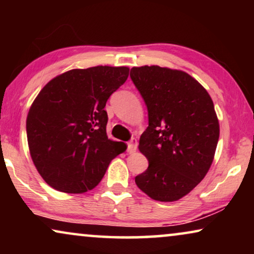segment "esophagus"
<instances>
[{
    "mask_svg": "<svg viewBox=\"0 0 254 254\" xmlns=\"http://www.w3.org/2000/svg\"><path fill=\"white\" fill-rule=\"evenodd\" d=\"M136 148H137V141L135 140V138H131V140L128 142L127 143V150L128 152H135L136 151Z\"/></svg>",
    "mask_w": 254,
    "mask_h": 254,
    "instance_id": "esophagus-1",
    "label": "esophagus"
}]
</instances>
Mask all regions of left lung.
I'll return each instance as SVG.
<instances>
[{
    "mask_svg": "<svg viewBox=\"0 0 254 254\" xmlns=\"http://www.w3.org/2000/svg\"><path fill=\"white\" fill-rule=\"evenodd\" d=\"M130 78L149 118L138 143L149 166L135 183L151 199L177 201L204 178L213 163L220 137L214 103L183 70L143 65L131 68Z\"/></svg>",
    "mask_w": 254,
    "mask_h": 254,
    "instance_id": "obj_1",
    "label": "left lung"
}]
</instances>
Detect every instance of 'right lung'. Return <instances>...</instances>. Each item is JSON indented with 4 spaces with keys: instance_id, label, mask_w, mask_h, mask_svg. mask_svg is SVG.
I'll use <instances>...</instances> for the list:
<instances>
[{
    "instance_id": "obj_1",
    "label": "right lung",
    "mask_w": 254,
    "mask_h": 254,
    "mask_svg": "<svg viewBox=\"0 0 254 254\" xmlns=\"http://www.w3.org/2000/svg\"><path fill=\"white\" fill-rule=\"evenodd\" d=\"M128 67L71 69L51 79L30 107V155L43 179L64 193H84L100 183L111 161L126 150L107 137L110 96L126 82Z\"/></svg>"
}]
</instances>
